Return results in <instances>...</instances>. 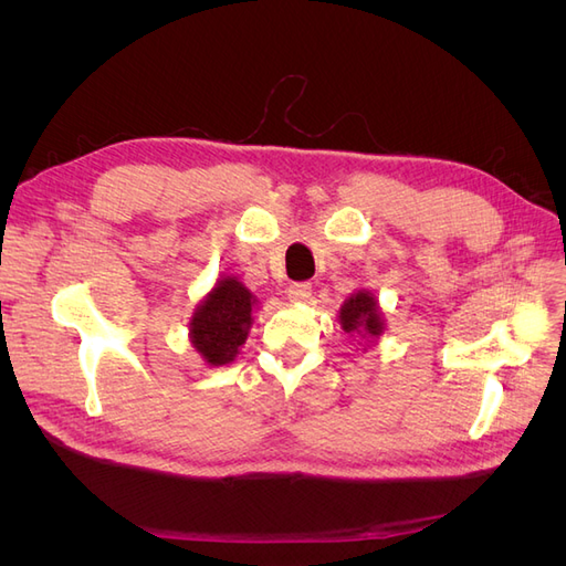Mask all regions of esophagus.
I'll return each mask as SVG.
<instances>
[{
	"label": "esophagus",
	"instance_id": "obj_1",
	"mask_svg": "<svg viewBox=\"0 0 566 566\" xmlns=\"http://www.w3.org/2000/svg\"><path fill=\"white\" fill-rule=\"evenodd\" d=\"M287 297L293 302H306L312 297V283H293L287 287Z\"/></svg>",
	"mask_w": 566,
	"mask_h": 566
}]
</instances>
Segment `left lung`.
<instances>
[{
	"instance_id": "left-lung-1",
	"label": "left lung",
	"mask_w": 566,
	"mask_h": 566,
	"mask_svg": "<svg viewBox=\"0 0 566 566\" xmlns=\"http://www.w3.org/2000/svg\"><path fill=\"white\" fill-rule=\"evenodd\" d=\"M339 325L347 335L373 342L385 331L378 300L368 290H358L339 310Z\"/></svg>"
}]
</instances>
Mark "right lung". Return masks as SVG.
<instances>
[{
  "label": "right lung",
  "instance_id": "add662e5",
  "mask_svg": "<svg viewBox=\"0 0 566 566\" xmlns=\"http://www.w3.org/2000/svg\"><path fill=\"white\" fill-rule=\"evenodd\" d=\"M254 295L233 276L219 279L188 323L191 345L210 366H224L245 345L252 325Z\"/></svg>",
  "mask_w": 566,
  "mask_h": 566
}]
</instances>
